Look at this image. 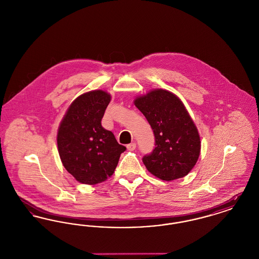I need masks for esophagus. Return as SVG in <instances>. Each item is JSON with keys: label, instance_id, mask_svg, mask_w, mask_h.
<instances>
[{"label": "esophagus", "instance_id": "34e87169", "mask_svg": "<svg viewBox=\"0 0 259 259\" xmlns=\"http://www.w3.org/2000/svg\"><path fill=\"white\" fill-rule=\"evenodd\" d=\"M126 148H127L128 150H131V151H132V150H134L136 148V144L135 143H131V144L127 145V147H126Z\"/></svg>", "mask_w": 259, "mask_h": 259}]
</instances>
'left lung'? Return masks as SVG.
<instances>
[{"label": "left lung", "instance_id": "obj_1", "mask_svg": "<svg viewBox=\"0 0 259 259\" xmlns=\"http://www.w3.org/2000/svg\"><path fill=\"white\" fill-rule=\"evenodd\" d=\"M155 137L153 151L143 158L148 172L162 181L185 177L197 162L201 141L197 127L176 94L153 89L134 100Z\"/></svg>", "mask_w": 259, "mask_h": 259}]
</instances>
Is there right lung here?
Here are the masks:
<instances>
[{
	"instance_id": "1",
	"label": "right lung",
	"mask_w": 259,
	"mask_h": 259,
	"mask_svg": "<svg viewBox=\"0 0 259 259\" xmlns=\"http://www.w3.org/2000/svg\"><path fill=\"white\" fill-rule=\"evenodd\" d=\"M111 99V94L100 89L79 95L59 125L57 147L62 164L80 184L107 181L126 149L101 124Z\"/></svg>"
}]
</instances>
